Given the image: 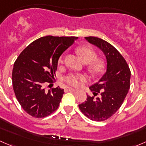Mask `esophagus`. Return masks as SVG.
<instances>
[{
	"instance_id": "34e87169",
	"label": "esophagus",
	"mask_w": 146,
	"mask_h": 146,
	"mask_svg": "<svg viewBox=\"0 0 146 146\" xmlns=\"http://www.w3.org/2000/svg\"><path fill=\"white\" fill-rule=\"evenodd\" d=\"M68 90L70 91V92H77V90L74 89V88H68Z\"/></svg>"
}]
</instances>
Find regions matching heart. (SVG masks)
<instances>
[{
  "label": "heart",
  "instance_id": "1",
  "mask_svg": "<svg viewBox=\"0 0 146 146\" xmlns=\"http://www.w3.org/2000/svg\"><path fill=\"white\" fill-rule=\"evenodd\" d=\"M79 56L84 62L90 63V68L93 73H98L104 68V61L102 58H95L96 52L95 50L88 46H82L77 50ZM64 61V56H61L58 59L60 64H63ZM86 80L85 76L82 74H70L66 78V81L70 85L74 87H79L82 82Z\"/></svg>",
  "mask_w": 146,
  "mask_h": 146
}]
</instances>
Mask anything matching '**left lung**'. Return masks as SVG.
Masks as SVG:
<instances>
[{"instance_id":"8db88e82","label":"left lung","mask_w":146,"mask_h":146,"mask_svg":"<svg viewBox=\"0 0 146 146\" xmlns=\"http://www.w3.org/2000/svg\"><path fill=\"white\" fill-rule=\"evenodd\" d=\"M105 56L106 71L98 82L90 87L97 98L87 95L78 107L82 114L92 121H102L111 117L120 108L130 88L131 71L120 53L106 41L95 36L85 37Z\"/></svg>"}]
</instances>
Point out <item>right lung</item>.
Masks as SVG:
<instances>
[{
    "instance_id": "right-lung-1",
    "label": "right lung",
    "mask_w": 146,
    "mask_h": 146,
    "mask_svg": "<svg viewBox=\"0 0 146 146\" xmlns=\"http://www.w3.org/2000/svg\"><path fill=\"white\" fill-rule=\"evenodd\" d=\"M77 39L43 36L32 42L17 57L12 73L13 90L17 101L29 115L42 118L58 109L64 89L58 86L46 91L44 86L54 80L60 56Z\"/></svg>"
}]
</instances>
